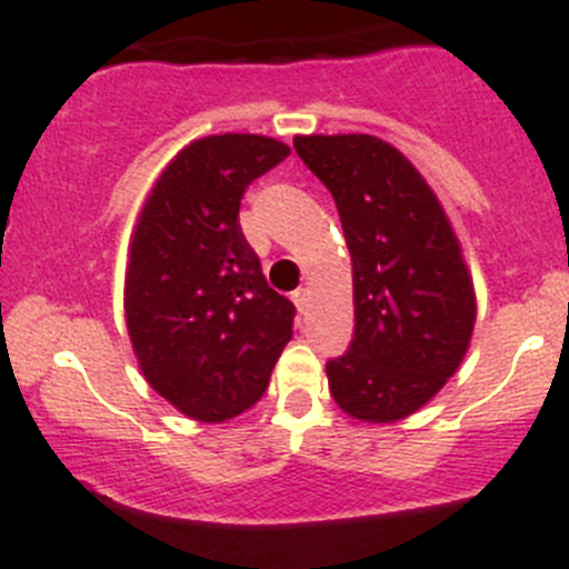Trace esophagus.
Instances as JSON below:
<instances>
[{"mask_svg": "<svg viewBox=\"0 0 569 569\" xmlns=\"http://www.w3.org/2000/svg\"><path fill=\"white\" fill-rule=\"evenodd\" d=\"M307 301H309V290L307 287H298V290L292 292V303L298 307V312H303V309H307Z\"/></svg>", "mask_w": 569, "mask_h": 569, "instance_id": "1", "label": "esophagus"}]
</instances>
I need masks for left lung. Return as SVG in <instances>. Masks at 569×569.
<instances>
[{
  "label": "left lung",
  "instance_id": "1",
  "mask_svg": "<svg viewBox=\"0 0 569 569\" xmlns=\"http://www.w3.org/2000/svg\"><path fill=\"white\" fill-rule=\"evenodd\" d=\"M329 188L351 254L353 342L326 365L337 407L362 423L423 409L462 365L476 287L462 243L423 173L373 134H296Z\"/></svg>",
  "mask_w": 569,
  "mask_h": 569
}]
</instances>
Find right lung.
<instances>
[{
    "mask_svg": "<svg viewBox=\"0 0 569 569\" xmlns=\"http://www.w3.org/2000/svg\"><path fill=\"white\" fill-rule=\"evenodd\" d=\"M287 154L266 134L193 140L132 229L123 315L134 359L151 390L199 423L254 407L292 337L296 307L268 287L238 218L249 182Z\"/></svg>",
    "mask_w": 569,
    "mask_h": 569,
    "instance_id": "add662e5",
    "label": "right lung"
}]
</instances>
